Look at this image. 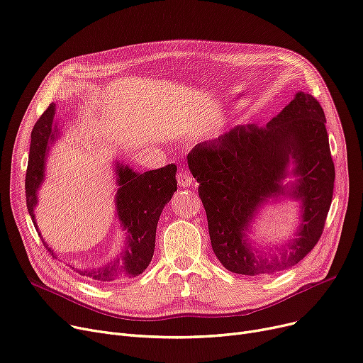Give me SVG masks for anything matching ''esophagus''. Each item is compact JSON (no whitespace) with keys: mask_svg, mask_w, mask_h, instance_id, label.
<instances>
[{"mask_svg":"<svg viewBox=\"0 0 363 363\" xmlns=\"http://www.w3.org/2000/svg\"><path fill=\"white\" fill-rule=\"evenodd\" d=\"M177 179H178V184H179V186H182V188H186V186H190L191 184H193V177L190 175V173L188 172H179L178 175H177Z\"/></svg>","mask_w":363,"mask_h":363,"instance_id":"esophagus-1","label":"esophagus"}]
</instances>
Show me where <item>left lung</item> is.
<instances>
[{
	"label": "left lung",
	"mask_w": 363,
	"mask_h": 363,
	"mask_svg": "<svg viewBox=\"0 0 363 363\" xmlns=\"http://www.w3.org/2000/svg\"><path fill=\"white\" fill-rule=\"evenodd\" d=\"M320 104L298 91L264 128L239 124L186 155L206 211L216 258L231 273L273 274L291 269L316 246L334 193L335 167ZM298 206L294 239L277 252L250 238L267 203Z\"/></svg>",
	"instance_id": "1"
}]
</instances>
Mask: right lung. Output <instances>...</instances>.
<instances>
[{"mask_svg": "<svg viewBox=\"0 0 363 363\" xmlns=\"http://www.w3.org/2000/svg\"><path fill=\"white\" fill-rule=\"evenodd\" d=\"M55 116L56 105L50 104L30 133L25 190L28 212L33 218L38 235L53 258H59L49 243L43 239L34 213L38 204V191L45 181L49 152L62 133V124ZM113 166L117 185L114 196L116 219L124 233L121 252L114 259L99 265L77 267L68 264L78 274L99 281H113L120 277H136L147 270L154 255L155 230L159 218L173 193L177 191V166L173 163L144 173L117 159Z\"/></svg>", "mask_w": 363, "mask_h": 363, "instance_id": "1", "label": "right lung"}]
</instances>
